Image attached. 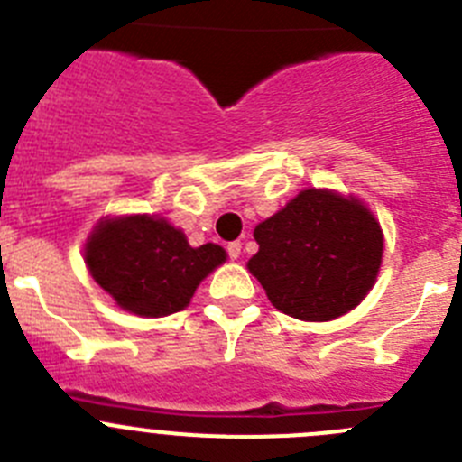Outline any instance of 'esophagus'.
Segmentation results:
<instances>
[{"mask_svg":"<svg viewBox=\"0 0 462 462\" xmlns=\"http://www.w3.org/2000/svg\"><path fill=\"white\" fill-rule=\"evenodd\" d=\"M227 255H230L232 260H239V255H241L239 241H232V244H227Z\"/></svg>","mask_w":462,"mask_h":462,"instance_id":"esophagus-1","label":"esophagus"}]
</instances>
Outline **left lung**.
Listing matches in <instances>:
<instances>
[{
	"label": "left lung",
	"instance_id": "left-lung-1",
	"mask_svg": "<svg viewBox=\"0 0 462 462\" xmlns=\"http://www.w3.org/2000/svg\"><path fill=\"white\" fill-rule=\"evenodd\" d=\"M248 271L280 312L330 321L372 291L383 262L381 223L356 196L305 189L253 232Z\"/></svg>",
	"mask_w": 462,
	"mask_h": 462
}]
</instances>
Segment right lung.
<instances>
[{
	"mask_svg": "<svg viewBox=\"0 0 462 462\" xmlns=\"http://www.w3.org/2000/svg\"><path fill=\"white\" fill-rule=\"evenodd\" d=\"M226 260L221 245L193 248L187 235L159 214L100 218L84 245L95 282L118 308L139 317L184 310L198 284Z\"/></svg>",
	"mask_w": 462,
	"mask_h": 462,
	"instance_id": "add662e5",
	"label": "right lung"
}]
</instances>
